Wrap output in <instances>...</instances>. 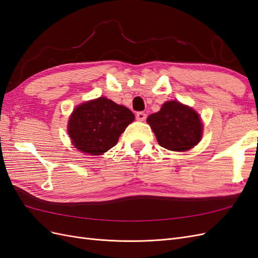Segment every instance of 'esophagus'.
I'll list each match as a JSON object with an SVG mask.
<instances>
[{
    "label": "esophagus",
    "instance_id": "34e87169",
    "mask_svg": "<svg viewBox=\"0 0 258 258\" xmlns=\"http://www.w3.org/2000/svg\"><path fill=\"white\" fill-rule=\"evenodd\" d=\"M136 117H137V119H138V120H140V121H143V120H145V119H146V114H145L144 112H139V113H137Z\"/></svg>",
    "mask_w": 258,
    "mask_h": 258
}]
</instances>
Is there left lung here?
Returning <instances> with one entry per match:
<instances>
[{"label":"left lung","mask_w":258,"mask_h":258,"mask_svg":"<svg viewBox=\"0 0 258 258\" xmlns=\"http://www.w3.org/2000/svg\"><path fill=\"white\" fill-rule=\"evenodd\" d=\"M154 134L160 146L170 151L190 150L201 139L202 123L191 107L177 101H169L158 113L148 116Z\"/></svg>","instance_id":"left-lung-1"}]
</instances>
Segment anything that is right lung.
Segmentation results:
<instances>
[{"label":"right lung","instance_id":"1","mask_svg":"<svg viewBox=\"0 0 258 258\" xmlns=\"http://www.w3.org/2000/svg\"><path fill=\"white\" fill-rule=\"evenodd\" d=\"M135 114L104 97L77 106L69 119L68 132L77 150L101 155L118 142Z\"/></svg>","mask_w":258,"mask_h":258}]
</instances>
